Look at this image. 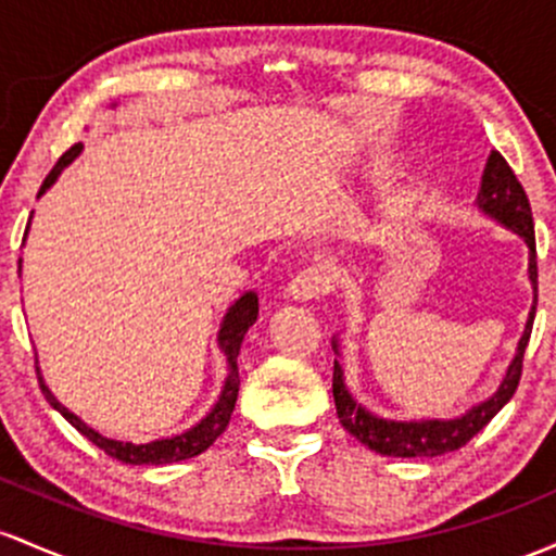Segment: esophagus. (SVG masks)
I'll list each match as a JSON object with an SVG mask.
<instances>
[{
  "instance_id": "34e87169",
  "label": "esophagus",
  "mask_w": 556,
  "mask_h": 556,
  "mask_svg": "<svg viewBox=\"0 0 556 556\" xmlns=\"http://www.w3.org/2000/svg\"><path fill=\"white\" fill-rule=\"evenodd\" d=\"M288 292L295 301H311V298H319L329 292V274L325 266H306L292 277L288 285Z\"/></svg>"
}]
</instances>
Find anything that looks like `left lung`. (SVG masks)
Wrapping results in <instances>:
<instances>
[{
  "label": "left lung",
  "mask_w": 556,
  "mask_h": 556,
  "mask_svg": "<svg viewBox=\"0 0 556 556\" xmlns=\"http://www.w3.org/2000/svg\"><path fill=\"white\" fill-rule=\"evenodd\" d=\"M478 203L488 216L498 218L506 224L511 231L522 237L530 248V282L535 288V303H539V264H535V231H533V213H530L528 194L522 189L520 179L515 176V170L509 168V163L504 161L502 152H493L488 157L483 187H480ZM533 319H535V306L530 308V319L522 334L520 348H517V356L511 362L509 371H506L502 388L496 395L483 401L480 406H472L465 417L459 419H427V422H393V419H380L375 414H369L367 408L351 399V393L345 390L343 382V369H340L338 358H334V371H332V395L334 406H338L340 425L351 432L356 441H362L364 446L382 456H401V459H414V456H443L448 451H456L467 446L475 435H478L483 427L502 412L506 401L515 395L517 386H520L522 377V358H526V348L533 332ZM338 351V343H334Z\"/></svg>",
  "instance_id": "left-lung-1"
}]
</instances>
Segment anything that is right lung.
Segmentation results:
<instances>
[{
  "mask_svg": "<svg viewBox=\"0 0 556 556\" xmlns=\"http://www.w3.org/2000/svg\"><path fill=\"white\" fill-rule=\"evenodd\" d=\"M81 148L84 144L78 142L60 155V161L54 163V168L47 174L39 194L45 192V189L50 187L54 179H58L60 170L68 166L73 157L81 152ZM26 231H28V227H26ZM255 319H258V298H255V292H245V295H242L240 301L229 308V314L224 316L222 332H218V345L224 348V353H227V358H229V377H227V382H224L222 399H218V404L213 406V412L198 427H192V430L181 432V435H176V438H166V441L139 443V446L137 443L110 441V438L91 430V427L84 425L76 414L68 412V408L60 404V401L50 393V388L45 386V380H41V377H39V388H41V393H45V399L50 401V404L58 408V412L63 414V417L68 419V422L76 427L84 438H89L97 448L105 451L110 459H118V462H124V465H174V462L192 459V456L203 454V451L208 448L224 430H227L231 412H235V404H237V393H240V369H237V356H240L242 338H245V332L253 327ZM36 375H39V367H36Z\"/></svg>",
  "mask_w": 556,
  "mask_h": 556,
  "instance_id": "obj_1",
  "label": "right lung"
}]
</instances>
